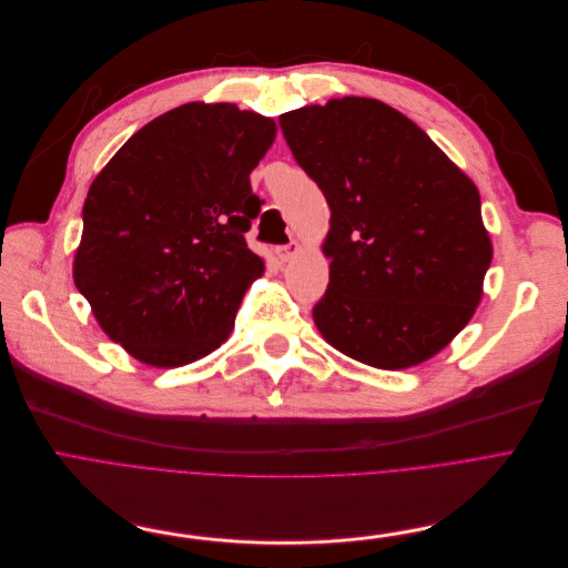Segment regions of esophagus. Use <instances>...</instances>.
<instances>
[{"label": "esophagus", "mask_w": 568, "mask_h": 568, "mask_svg": "<svg viewBox=\"0 0 568 568\" xmlns=\"http://www.w3.org/2000/svg\"><path fill=\"white\" fill-rule=\"evenodd\" d=\"M298 252H301L298 242H288V245H284V247H277V258H280L282 263H286V261H291V258L298 256Z\"/></svg>", "instance_id": "esophagus-1"}]
</instances>
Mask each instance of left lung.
<instances>
[{
  "label": "left lung",
  "mask_w": 568,
  "mask_h": 568,
  "mask_svg": "<svg viewBox=\"0 0 568 568\" xmlns=\"http://www.w3.org/2000/svg\"><path fill=\"white\" fill-rule=\"evenodd\" d=\"M280 126L331 207V282L312 312L323 339L379 369L439 354L474 316L493 261L476 184L384 101L331 99Z\"/></svg>",
  "instance_id": "8db88e82"
}]
</instances>
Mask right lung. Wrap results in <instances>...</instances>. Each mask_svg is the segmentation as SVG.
<instances>
[{"label": "right lung", "mask_w": 568, "mask_h": 568, "mask_svg": "<svg viewBox=\"0 0 568 568\" xmlns=\"http://www.w3.org/2000/svg\"><path fill=\"white\" fill-rule=\"evenodd\" d=\"M275 133L235 103H184L133 133L94 178L73 282L129 356L180 367L229 339L265 270L245 233L263 203L250 173Z\"/></svg>", "instance_id": "add662e5"}]
</instances>
